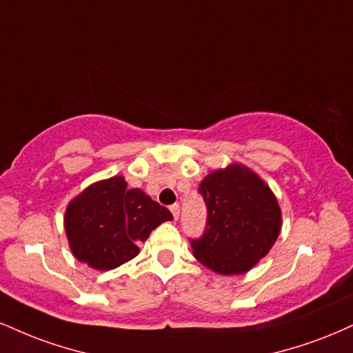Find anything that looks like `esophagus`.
Wrapping results in <instances>:
<instances>
[{"label":"esophagus","instance_id":"1","mask_svg":"<svg viewBox=\"0 0 353 353\" xmlns=\"http://www.w3.org/2000/svg\"><path fill=\"white\" fill-rule=\"evenodd\" d=\"M171 212H172V217H174V220L179 219V214H181V207H179V203H174V205H171Z\"/></svg>","mask_w":353,"mask_h":353}]
</instances>
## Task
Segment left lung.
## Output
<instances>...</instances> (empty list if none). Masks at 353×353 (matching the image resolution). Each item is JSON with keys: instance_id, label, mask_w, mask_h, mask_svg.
Returning a JSON list of instances; mask_svg holds the SVG:
<instances>
[{"instance_id": "left-lung-1", "label": "left lung", "mask_w": 353, "mask_h": 353, "mask_svg": "<svg viewBox=\"0 0 353 353\" xmlns=\"http://www.w3.org/2000/svg\"><path fill=\"white\" fill-rule=\"evenodd\" d=\"M207 205L194 256L220 274H240L266 256L281 230V210L268 185L248 168L232 164L210 172L199 185Z\"/></svg>"}]
</instances>
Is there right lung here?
Returning a JSON list of instances; mask_svg holds the SVG:
<instances>
[{
  "instance_id": "1",
  "label": "right lung",
  "mask_w": 353,
  "mask_h": 353,
  "mask_svg": "<svg viewBox=\"0 0 353 353\" xmlns=\"http://www.w3.org/2000/svg\"><path fill=\"white\" fill-rule=\"evenodd\" d=\"M125 177L95 182L69 203L63 217L74 256L108 271L139 253L138 243L172 214L141 189H126Z\"/></svg>"
}]
</instances>
